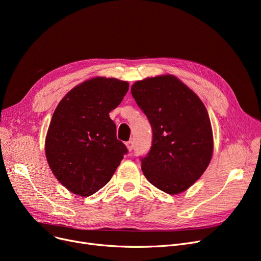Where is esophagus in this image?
<instances>
[{"instance_id": "34e87169", "label": "esophagus", "mask_w": 261, "mask_h": 261, "mask_svg": "<svg viewBox=\"0 0 261 261\" xmlns=\"http://www.w3.org/2000/svg\"><path fill=\"white\" fill-rule=\"evenodd\" d=\"M126 146H127V149L129 150V151H132L133 148H134V142L133 141H129L126 143Z\"/></svg>"}]
</instances>
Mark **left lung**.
I'll return each instance as SVG.
<instances>
[{"instance_id": "1", "label": "left lung", "mask_w": 261, "mask_h": 261, "mask_svg": "<svg viewBox=\"0 0 261 261\" xmlns=\"http://www.w3.org/2000/svg\"><path fill=\"white\" fill-rule=\"evenodd\" d=\"M131 93L152 128V146L142 159L146 179L169 195L187 190L208 167L214 138L199 96L173 75L134 82Z\"/></svg>"}]
</instances>
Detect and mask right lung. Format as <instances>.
Returning <instances> with one entry per match:
<instances>
[{"label": "right lung", "instance_id": "add662e5", "mask_svg": "<svg viewBox=\"0 0 261 261\" xmlns=\"http://www.w3.org/2000/svg\"><path fill=\"white\" fill-rule=\"evenodd\" d=\"M128 90L127 81L94 77L73 88L55 110L45 155L54 175L71 193L95 194L111 180L128 152L109 116Z\"/></svg>", "mask_w": 261, "mask_h": 261}]
</instances>
